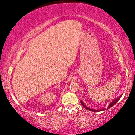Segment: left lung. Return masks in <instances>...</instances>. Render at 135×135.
I'll return each instance as SVG.
<instances>
[{
  "label": "left lung",
  "mask_w": 135,
  "mask_h": 135,
  "mask_svg": "<svg viewBox=\"0 0 135 135\" xmlns=\"http://www.w3.org/2000/svg\"><path fill=\"white\" fill-rule=\"evenodd\" d=\"M121 97H122V95H120V97H119L118 98H115V99H114V100H112V102H110V103L109 104V106H108V108H111L112 106H113L115 104V103H117V101H119L120 99V98H121ZM80 103H81V104H82V106H84V108H85L86 110H91V111H93V112H98V111H101V110H104L105 109H101V110H98V109L95 110V109H90V108H88V107L86 106V105L84 104V102H83V101H82V100H80Z\"/></svg>",
  "instance_id": "left-lung-1"
}]
</instances>
